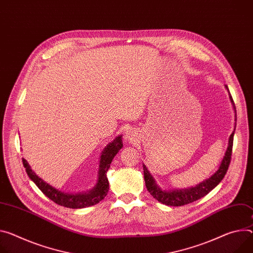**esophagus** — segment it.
Listing matches in <instances>:
<instances>
[{"mask_svg": "<svg viewBox=\"0 0 253 253\" xmlns=\"http://www.w3.org/2000/svg\"><path fill=\"white\" fill-rule=\"evenodd\" d=\"M136 137H137V133H136L135 130L130 129V130L127 131V133H126V139H127V141H129V142L135 141Z\"/></svg>", "mask_w": 253, "mask_h": 253, "instance_id": "obj_1", "label": "esophagus"}]
</instances>
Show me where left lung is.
I'll list each match as a JSON object with an SVG mask.
<instances>
[{
    "label": "left lung",
    "instance_id": "1",
    "mask_svg": "<svg viewBox=\"0 0 253 253\" xmlns=\"http://www.w3.org/2000/svg\"><path fill=\"white\" fill-rule=\"evenodd\" d=\"M227 89L228 86L226 85ZM229 90V89H228ZM231 102H233L232 97L230 96ZM235 112H236V108ZM236 116V114H235ZM236 121V118H235ZM235 128H236V123H235ZM235 130V129H234ZM234 132L229 137V143L228 147L225 153V156L222 160L221 166L219 169L207 180L199 183L198 186L186 190H179V191H162L156 185L153 177L150 175L149 171L147 170L146 167L143 165V174H144V180H145V186L147 191L150 193V195L156 199L158 202L163 203L168 206H183V205H188L190 203H193L203 197H205L207 194H209L217 185H219V182L224 178L229 165H230L231 162V155H232V147H233V137H234Z\"/></svg>",
    "mask_w": 253,
    "mask_h": 253
}]
</instances>
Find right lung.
I'll use <instances>...</instances> for the list:
<instances>
[{
    "mask_svg": "<svg viewBox=\"0 0 253 253\" xmlns=\"http://www.w3.org/2000/svg\"><path fill=\"white\" fill-rule=\"evenodd\" d=\"M122 138L121 136H118L117 138H115L113 142L107 145L105 149L102 152L101 155V162H100V169H99V179L96 187L88 193L84 194H65L60 191H57L56 189L49 186L48 183L43 181L40 177H38L29 168L28 164L24 158H22L23 166H24L27 174L29 177L35 182V185L39 188V190L49 198L51 201H53L55 204L66 207V208L72 209H81L85 208V207H89L98 204L100 201H102L109 191V181L107 178V171L110 168V165L114 156L118 153V151L122 148Z\"/></svg>",
    "mask_w": 253,
    "mask_h": 253,
    "instance_id": "right-lung-1",
    "label": "right lung"
}]
</instances>
